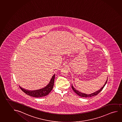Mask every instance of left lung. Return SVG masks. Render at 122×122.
I'll return each instance as SVG.
<instances>
[{
    "label": "left lung",
    "instance_id": "left-lung-1",
    "mask_svg": "<svg viewBox=\"0 0 122 122\" xmlns=\"http://www.w3.org/2000/svg\"><path fill=\"white\" fill-rule=\"evenodd\" d=\"M107 80L106 81V82H105V84H104V85H103V86L102 87L101 89L99 90V91H96V92H94V93H91V94H85V93H81V92H79V91H77V90L75 89L74 87H73V86H72V90H73V91H74L75 93H76L78 95H79V96H80L81 97H85V98H87V97H93V96H96V95H97L99 93H100L101 91H102V90L103 89L104 87H105V85L106 84V83H107Z\"/></svg>",
    "mask_w": 122,
    "mask_h": 122
}]
</instances>
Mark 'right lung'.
I'll return each mask as SVG.
<instances>
[{"label": "right lung", "instance_id": "obj_1", "mask_svg": "<svg viewBox=\"0 0 122 122\" xmlns=\"http://www.w3.org/2000/svg\"><path fill=\"white\" fill-rule=\"evenodd\" d=\"M55 78V75H54L51 79L48 85L42 89L35 91H28L24 89L20 86L22 91L28 95L34 97H41L46 96L49 94L51 91L54 86V80Z\"/></svg>", "mask_w": 122, "mask_h": 122}]
</instances>
